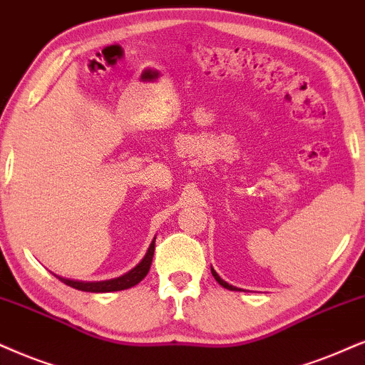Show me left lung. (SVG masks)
<instances>
[{
	"mask_svg": "<svg viewBox=\"0 0 365 365\" xmlns=\"http://www.w3.org/2000/svg\"><path fill=\"white\" fill-rule=\"evenodd\" d=\"M210 271H212V276H214V278H215V281H217V283H219L220 286H224V288H227V289H230V292H236V286H232V284H229V283H225V281L222 279V278H220V276L219 274H217L215 273V269H214V267H212L210 266Z\"/></svg>",
	"mask_w": 365,
	"mask_h": 365,
	"instance_id": "left-lung-1",
	"label": "left lung"
}]
</instances>
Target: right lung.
Wrapping results in <instances>:
<instances>
[{"instance_id": "right-lung-1", "label": "right lung", "mask_w": 365, "mask_h": 365, "mask_svg": "<svg viewBox=\"0 0 365 365\" xmlns=\"http://www.w3.org/2000/svg\"><path fill=\"white\" fill-rule=\"evenodd\" d=\"M155 239L151 241L148 251H146V255L141 259L140 264L133 267L131 271H128L126 274L119 276V278L106 279V281H76V279L60 278V276H57V278L62 281V283H66L67 286H72V288L81 289V292H89V293L121 292V289L131 288V286L138 284L146 274H148L151 261H153V255H155Z\"/></svg>"}]
</instances>
